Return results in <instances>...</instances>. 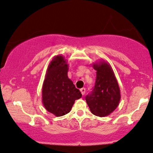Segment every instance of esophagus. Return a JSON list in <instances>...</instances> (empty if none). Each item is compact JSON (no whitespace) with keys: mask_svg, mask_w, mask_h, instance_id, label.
Returning <instances> with one entry per match:
<instances>
[{"mask_svg":"<svg viewBox=\"0 0 153 153\" xmlns=\"http://www.w3.org/2000/svg\"><path fill=\"white\" fill-rule=\"evenodd\" d=\"M80 91L81 93V94H82V96H84V95L85 94V92H86V88H82L80 89Z\"/></svg>","mask_w":153,"mask_h":153,"instance_id":"34e87169","label":"esophagus"}]
</instances>
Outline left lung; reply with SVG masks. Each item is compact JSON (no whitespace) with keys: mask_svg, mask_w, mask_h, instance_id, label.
Instances as JSON below:
<instances>
[{"mask_svg":"<svg viewBox=\"0 0 153 153\" xmlns=\"http://www.w3.org/2000/svg\"><path fill=\"white\" fill-rule=\"evenodd\" d=\"M93 67L96 70V84L86 100L92 114L103 117L110 115L117 108L121 99L120 89L108 62L101 59L94 63Z\"/></svg>","mask_w":153,"mask_h":153,"instance_id":"8db88e82","label":"left lung"}]
</instances>
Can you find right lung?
I'll use <instances>...</instances> for the list:
<instances>
[{
  "label": "right lung",
  "mask_w": 153,
  "mask_h": 153,
  "mask_svg": "<svg viewBox=\"0 0 153 153\" xmlns=\"http://www.w3.org/2000/svg\"><path fill=\"white\" fill-rule=\"evenodd\" d=\"M69 65L62 55L55 56L48 67L42 87V102L48 112L56 117L70 112L81 92L68 78Z\"/></svg>",
  "instance_id": "add662e5"
}]
</instances>
